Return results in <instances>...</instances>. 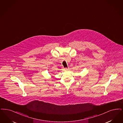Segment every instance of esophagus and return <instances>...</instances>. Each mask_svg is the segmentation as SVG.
<instances>
[{
  "label": "esophagus",
  "instance_id": "34e87169",
  "mask_svg": "<svg viewBox=\"0 0 123 123\" xmlns=\"http://www.w3.org/2000/svg\"><path fill=\"white\" fill-rule=\"evenodd\" d=\"M69 69V68H66V67L64 68V69H65V70H68Z\"/></svg>",
  "mask_w": 123,
  "mask_h": 123
}]
</instances>
